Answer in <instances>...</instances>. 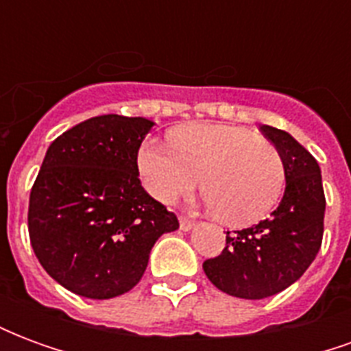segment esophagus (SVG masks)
Instances as JSON below:
<instances>
[{
  "label": "esophagus",
  "mask_w": 351,
  "mask_h": 351,
  "mask_svg": "<svg viewBox=\"0 0 351 351\" xmlns=\"http://www.w3.org/2000/svg\"><path fill=\"white\" fill-rule=\"evenodd\" d=\"M193 226H195V221L190 220V218H180V229L182 231H190V229H193Z\"/></svg>",
  "instance_id": "34e87169"
}]
</instances>
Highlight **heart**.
<instances>
[{"mask_svg":"<svg viewBox=\"0 0 351 351\" xmlns=\"http://www.w3.org/2000/svg\"><path fill=\"white\" fill-rule=\"evenodd\" d=\"M145 190L160 203L201 190L218 218L233 228L263 220L278 205L286 169L278 150L252 131L229 123H186L169 143L146 138L135 158Z\"/></svg>","mask_w":351,"mask_h":351,"instance_id":"obj_1","label":"heart"}]
</instances>
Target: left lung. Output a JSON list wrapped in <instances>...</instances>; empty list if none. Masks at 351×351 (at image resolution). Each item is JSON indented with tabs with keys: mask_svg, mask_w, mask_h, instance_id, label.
I'll return each instance as SVG.
<instances>
[{
	"mask_svg": "<svg viewBox=\"0 0 351 351\" xmlns=\"http://www.w3.org/2000/svg\"><path fill=\"white\" fill-rule=\"evenodd\" d=\"M286 169V191L271 218L226 235L218 258L203 271L220 291L241 299H265L301 278L316 259L324 237L325 195L314 156L289 133L261 125Z\"/></svg>",
	"mask_w": 351,
	"mask_h": 351,
	"instance_id": "8db88e82",
	"label": "left lung"
}]
</instances>
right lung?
I'll list each match as a JSON object with an SVG mask.
<instances>
[{
  "instance_id": "add662e5",
  "label": "right lung",
  "mask_w": 351,
  "mask_h": 351,
  "mask_svg": "<svg viewBox=\"0 0 351 351\" xmlns=\"http://www.w3.org/2000/svg\"><path fill=\"white\" fill-rule=\"evenodd\" d=\"M154 122L103 114L49 146L29 193L35 256L60 286L112 299L143 278L150 250L178 220L138 180L137 150Z\"/></svg>"
}]
</instances>
